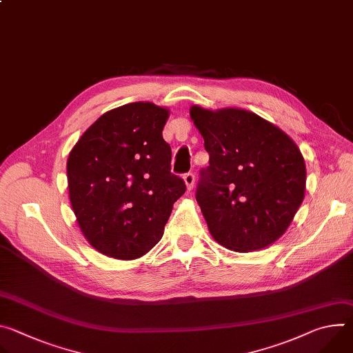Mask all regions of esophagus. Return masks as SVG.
Listing matches in <instances>:
<instances>
[{"label":"esophagus","instance_id":"34e87169","mask_svg":"<svg viewBox=\"0 0 353 353\" xmlns=\"http://www.w3.org/2000/svg\"><path fill=\"white\" fill-rule=\"evenodd\" d=\"M183 180H184V184H185L187 190L190 191V190L194 187V181H195L194 174H192V173H185V174L183 176Z\"/></svg>","mask_w":353,"mask_h":353}]
</instances>
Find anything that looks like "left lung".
Here are the masks:
<instances>
[{
	"mask_svg": "<svg viewBox=\"0 0 353 353\" xmlns=\"http://www.w3.org/2000/svg\"><path fill=\"white\" fill-rule=\"evenodd\" d=\"M190 117L210 154L196 203L211 236L240 253L271 245L305 198L306 163L299 146L278 125L244 109L192 105Z\"/></svg>",
	"mask_w": 353,
	"mask_h": 353,
	"instance_id": "8db88e82",
	"label": "left lung"
}]
</instances>
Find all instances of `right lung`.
Instances as JSON below:
<instances>
[{
	"label": "right lung",
	"instance_id": "1",
	"mask_svg": "<svg viewBox=\"0 0 353 353\" xmlns=\"http://www.w3.org/2000/svg\"><path fill=\"white\" fill-rule=\"evenodd\" d=\"M170 110L128 103L100 116L67 161L71 207L86 241L110 259L137 260L163 236L184 181L172 174L162 131Z\"/></svg>",
	"mask_w": 353,
	"mask_h": 353
}]
</instances>
